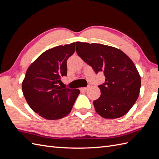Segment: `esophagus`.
<instances>
[{"mask_svg": "<svg viewBox=\"0 0 159 159\" xmlns=\"http://www.w3.org/2000/svg\"><path fill=\"white\" fill-rule=\"evenodd\" d=\"M88 89V87H83V88H80V91H85Z\"/></svg>", "mask_w": 159, "mask_h": 159, "instance_id": "esophagus-1", "label": "esophagus"}]
</instances>
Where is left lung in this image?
Returning <instances> with one entry per match:
<instances>
[{
    "label": "left lung",
    "instance_id": "left-lung-1",
    "mask_svg": "<svg viewBox=\"0 0 159 159\" xmlns=\"http://www.w3.org/2000/svg\"><path fill=\"white\" fill-rule=\"evenodd\" d=\"M76 51L97 73L103 72L99 98L93 101L96 112L106 119L126 114L139 96L141 79L136 66L119 49L99 43L76 42Z\"/></svg>",
    "mask_w": 159,
    "mask_h": 159
}]
</instances>
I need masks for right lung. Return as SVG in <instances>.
<instances>
[{
  "instance_id": "add662e5",
  "label": "right lung",
  "mask_w": 159,
  "mask_h": 159,
  "mask_svg": "<svg viewBox=\"0 0 159 159\" xmlns=\"http://www.w3.org/2000/svg\"><path fill=\"white\" fill-rule=\"evenodd\" d=\"M75 43L53 48L42 53L28 68L22 83L23 95L32 110L46 120H58L71 111L79 89L60 86L67 75V60Z\"/></svg>"
}]
</instances>
